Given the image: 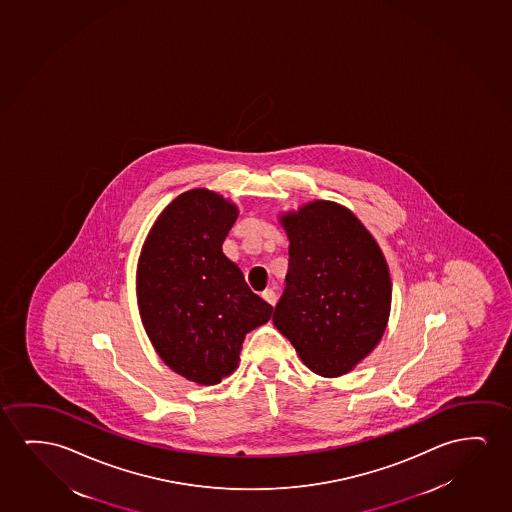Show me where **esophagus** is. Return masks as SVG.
Returning a JSON list of instances; mask_svg holds the SVG:
<instances>
[{
    "instance_id": "esophagus-1",
    "label": "esophagus",
    "mask_w": 512,
    "mask_h": 512,
    "mask_svg": "<svg viewBox=\"0 0 512 512\" xmlns=\"http://www.w3.org/2000/svg\"><path fill=\"white\" fill-rule=\"evenodd\" d=\"M261 298H263L265 302L270 303L272 307L277 303V295H275L274 289H265V291L261 293Z\"/></svg>"
}]
</instances>
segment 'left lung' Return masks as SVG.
<instances>
[{"instance_id":"1","label":"left lung","mask_w":512,"mask_h":512,"mask_svg":"<svg viewBox=\"0 0 512 512\" xmlns=\"http://www.w3.org/2000/svg\"><path fill=\"white\" fill-rule=\"evenodd\" d=\"M279 223L289 263L275 328L314 374H349L388 326L391 277L381 247L351 210L330 200L282 212Z\"/></svg>"}]
</instances>
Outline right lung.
<instances>
[{"instance_id": "obj_1", "label": "right lung", "mask_w": 512, "mask_h": 512, "mask_svg": "<svg viewBox=\"0 0 512 512\" xmlns=\"http://www.w3.org/2000/svg\"><path fill=\"white\" fill-rule=\"evenodd\" d=\"M237 217V203L210 189H189L159 214L138 258L145 333L166 367L202 386L237 370L245 335L274 310L223 252Z\"/></svg>"}]
</instances>
